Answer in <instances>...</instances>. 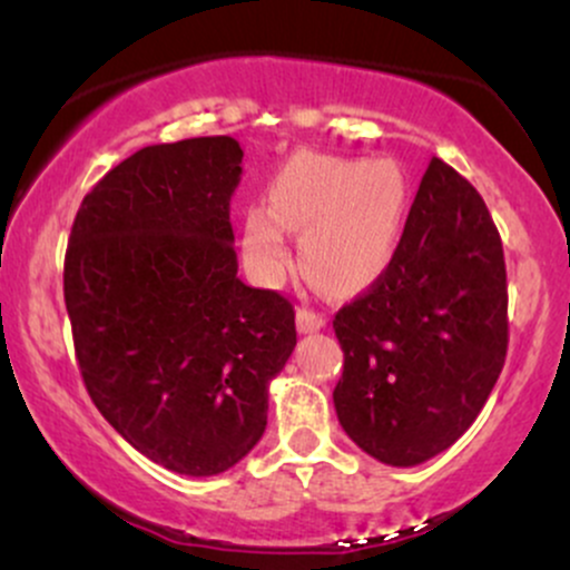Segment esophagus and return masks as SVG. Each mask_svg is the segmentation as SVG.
Listing matches in <instances>:
<instances>
[{
  "mask_svg": "<svg viewBox=\"0 0 570 570\" xmlns=\"http://www.w3.org/2000/svg\"><path fill=\"white\" fill-rule=\"evenodd\" d=\"M324 324H326V318L322 316V313L311 311V307H305V305L297 311V330L303 332V335H307V332H318Z\"/></svg>",
  "mask_w": 570,
  "mask_h": 570,
  "instance_id": "1",
  "label": "esophagus"
}]
</instances>
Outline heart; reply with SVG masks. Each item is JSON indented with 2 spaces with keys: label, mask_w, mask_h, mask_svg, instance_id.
Listing matches in <instances>:
<instances>
[{
  "label": "heart",
  "mask_w": 570,
  "mask_h": 570,
  "mask_svg": "<svg viewBox=\"0 0 570 570\" xmlns=\"http://www.w3.org/2000/svg\"><path fill=\"white\" fill-rule=\"evenodd\" d=\"M410 212V181L394 160L297 153L273 176L267 208H252L244 252L263 276L286 265L284 230L303 233L299 265L318 289L358 292L389 267Z\"/></svg>",
  "instance_id": "obj_1"
}]
</instances>
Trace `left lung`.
Listing matches in <instances>:
<instances>
[{"mask_svg":"<svg viewBox=\"0 0 570 570\" xmlns=\"http://www.w3.org/2000/svg\"><path fill=\"white\" fill-rule=\"evenodd\" d=\"M507 303L485 200L431 158L389 267L332 322L345 356L332 394L345 434L389 466L448 450L499 381Z\"/></svg>","mask_w":570,"mask_h":570,"instance_id":"8db88e82","label":"left lung"}]
</instances>
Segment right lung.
I'll list each match as a JSON object with an SVG mask.
<instances>
[{
    "instance_id": "1",
    "label": "right lung",
    "mask_w": 570,
    "mask_h": 570,
    "mask_svg": "<svg viewBox=\"0 0 570 570\" xmlns=\"http://www.w3.org/2000/svg\"><path fill=\"white\" fill-rule=\"evenodd\" d=\"M230 136L153 144L85 195L63 259L77 364L122 440L187 476L259 442L267 385L297 345L294 307L238 278Z\"/></svg>"
}]
</instances>
